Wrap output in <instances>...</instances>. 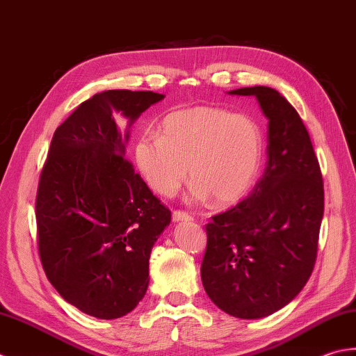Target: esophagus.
<instances>
[{
	"mask_svg": "<svg viewBox=\"0 0 356 356\" xmlns=\"http://www.w3.org/2000/svg\"><path fill=\"white\" fill-rule=\"evenodd\" d=\"M172 218L175 222H183V221H192V216L186 213V212H181V210H175L172 215Z\"/></svg>",
	"mask_w": 356,
	"mask_h": 356,
	"instance_id": "esophagus-1",
	"label": "esophagus"
}]
</instances>
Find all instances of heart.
<instances>
[{
	"instance_id": "1",
	"label": "heart",
	"mask_w": 356,
	"mask_h": 356,
	"mask_svg": "<svg viewBox=\"0 0 356 356\" xmlns=\"http://www.w3.org/2000/svg\"><path fill=\"white\" fill-rule=\"evenodd\" d=\"M159 134H144L135 161L155 193L172 197L193 179L188 198L218 204L241 200L255 183L264 159V135L248 115L197 106L169 113Z\"/></svg>"
}]
</instances>
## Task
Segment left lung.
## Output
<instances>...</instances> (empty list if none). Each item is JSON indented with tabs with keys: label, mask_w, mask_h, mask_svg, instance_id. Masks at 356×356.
Returning <instances> with one entry per match:
<instances>
[{
	"label": "left lung",
	"mask_w": 356,
	"mask_h": 356,
	"mask_svg": "<svg viewBox=\"0 0 356 356\" xmlns=\"http://www.w3.org/2000/svg\"><path fill=\"white\" fill-rule=\"evenodd\" d=\"M227 93L258 99L269 121L267 163L250 197L206 226L201 280L222 312L258 320L292 301L314 270L323 177L306 126L280 92L255 86Z\"/></svg>",
	"instance_id": "1"
}]
</instances>
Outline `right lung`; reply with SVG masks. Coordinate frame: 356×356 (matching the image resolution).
Instances as JSON below:
<instances>
[{"label":"right lung","mask_w":356,"mask_h":356,"mask_svg":"<svg viewBox=\"0 0 356 356\" xmlns=\"http://www.w3.org/2000/svg\"><path fill=\"white\" fill-rule=\"evenodd\" d=\"M164 99L150 90H104L55 130L36 193L42 269L58 293L84 314L115 320L147 292L149 258L170 224L126 159L129 127ZM129 124L121 136L114 121Z\"/></svg>","instance_id":"1"}]
</instances>
